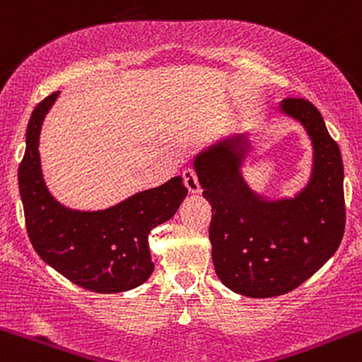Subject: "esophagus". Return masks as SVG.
I'll return each instance as SVG.
<instances>
[{"label":"esophagus","mask_w":362,"mask_h":362,"mask_svg":"<svg viewBox=\"0 0 362 362\" xmlns=\"http://www.w3.org/2000/svg\"><path fill=\"white\" fill-rule=\"evenodd\" d=\"M184 184L190 192H199L201 185H199V178H197V173L194 168H185L184 170Z\"/></svg>","instance_id":"esophagus-1"}]
</instances>
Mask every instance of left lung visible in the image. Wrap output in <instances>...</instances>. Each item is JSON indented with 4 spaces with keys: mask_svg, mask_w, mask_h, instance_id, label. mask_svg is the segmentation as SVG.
Instances as JSON below:
<instances>
[{
    "mask_svg": "<svg viewBox=\"0 0 362 362\" xmlns=\"http://www.w3.org/2000/svg\"><path fill=\"white\" fill-rule=\"evenodd\" d=\"M281 110L305 127L315 146L309 185L293 201L266 202L242 178L244 136L230 139L194 161L211 202L209 240L216 275L233 292L275 297L293 291L339 249L345 230L344 163L339 144L311 101L288 98Z\"/></svg>",
    "mask_w": 362,
    "mask_h": 362,
    "instance_id": "1",
    "label": "left lung"
}]
</instances>
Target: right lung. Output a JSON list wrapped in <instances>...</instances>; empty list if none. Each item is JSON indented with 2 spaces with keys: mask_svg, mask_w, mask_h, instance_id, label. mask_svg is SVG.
I'll return each instance as SVG.
<instances>
[{
  "mask_svg": "<svg viewBox=\"0 0 362 362\" xmlns=\"http://www.w3.org/2000/svg\"><path fill=\"white\" fill-rule=\"evenodd\" d=\"M59 90L42 99L27 125V148L18 166L25 226L35 252L78 287L115 293L139 287L151 276L148 235L173 216L187 189L180 177L96 213L63 208L47 192L39 161V134Z\"/></svg>",
  "mask_w": 362,
  "mask_h": 362,
  "instance_id": "add662e5",
  "label": "right lung"
}]
</instances>
